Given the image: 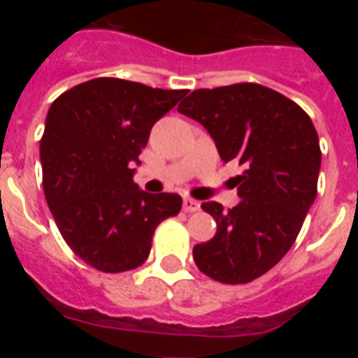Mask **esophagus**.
Wrapping results in <instances>:
<instances>
[{"instance_id":"1","label":"esophagus","mask_w":358,"mask_h":358,"mask_svg":"<svg viewBox=\"0 0 358 358\" xmlns=\"http://www.w3.org/2000/svg\"><path fill=\"white\" fill-rule=\"evenodd\" d=\"M199 208H201V204H199L197 201H194V199H189V197L182 199V210H185L186 213H194V211H199Z\"/></svg>"}]
</instances>
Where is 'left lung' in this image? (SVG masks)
Wrapping results in <instances>:
<instances>
[{
	"label": "left lung",
	"mask_w": 358,
	"mask_h": 358,
	"mask_svg": "<svg viewBox=\"0 0 358 358\" xmlns=\"http://www.w3.org/2000/svg\"><path fill=\"white\" fill-rule=\"evenodd\" d=\"M177 110L210 132L224 163L243 169L235 208L201 204L217 233L195 245V264L220 283H249L287 255L314 204L321 169L314 123L281 93L248 82L194 91Z\"/></svg>",
	"instance_id": "8db88e82"
}]
</instances>
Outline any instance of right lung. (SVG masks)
<instances>
[{
    "label": "right lung",
    "mask_w": 358,
    "mask_h": 358,
    "mask_svg": "<svg viewBox=\"0 0 358 358\" xmlns=\"http://www.w3.org/2000/svg\"><path fill=\"white\" fill-rule=\"evenodd\" d=\"M185 94L102 77L50 107L41 140L44 195L62 238L91 267H140L156 227L181 211V195L140 189L134 164L154 123Z\"/></svg>",
    "instance_id": "obj_1"
}]
</instances>
